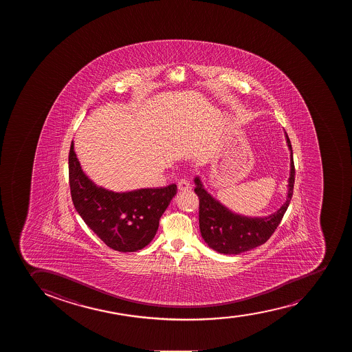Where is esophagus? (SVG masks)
<instances>
[{
	"label": "esophagus",
	"mask_w": 352,
	"mask_h": 352,
	"mask_svg": "<svg viewBox=\"0 0 352 352\" xmlns=\"http://www.w3.org/2000/svg\"><path fill=\"white\" fill-rule=\"evenodd\" d=\"M178 188L182 190V192H186V190L190 189V184L186 179H180L178 182Z\"/></svg>",
	"instance_id": "1"
}]
</instances>
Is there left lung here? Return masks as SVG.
<instances>
[{
    "label": "left lung",
    "mask_w": 352,
    "mask_h": 352,
    "mask_svg": "<svg viewBox=\"0 0 352 352\" xmlns=\"http://www.w3.org/2000/svg\"><path fill=\"white\" fill-rule=\"evenodd\" d=\"M290 150V174L287 199L276 212L267 217H247L230 211L218 199L210 195L196 177V195L199 199V230L201 235L211 249L223 254H239L264 244L281 223L288 209L295 184V165L292 158V143L285 132Z\"/></svg>",
    "instance_id": "8db88e82"
}]
</instances>
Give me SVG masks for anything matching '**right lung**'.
<instances>
[{
	"instance_id": "obj_1",
	"label": "right lung",
	"mask_w": 352,
	"mask_h": 352,
	"mask_svg": "<svg viewBox=\"0 0 352 352\" xmlns=\"http://www.w3.org/2000/svg\"><path fill=\"white\" fill-rule=\"evenodd\" d=\"M69 180L74 208L109 248L120 252L141 250L151 242L177 185L116 192L98 187L81 168L74 142L69 153Z\"/></svg>"
}]
</instances>
